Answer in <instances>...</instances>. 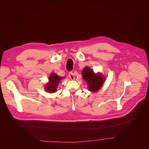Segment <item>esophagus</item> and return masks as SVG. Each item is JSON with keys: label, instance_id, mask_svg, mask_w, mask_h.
Instances as JSON below:
<instances>
[{"label": "esophagus", "instance_id": "esophagus-1", "mask_svg": "<svg viewBox=\"0 0 149 149\" xmlns=\"http://www.w3.org/2000/svg\"><path fill=\"white\" fill-rule=\"evenodd\" d=\"M69 77L72 79V80H74L75 79V77L74 75V74L72 72H70L69 74Z\"/></svg>", "mask_w": 149, "mask_h": 149}]
</instances>
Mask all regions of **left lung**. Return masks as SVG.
<instances>
[{
  "instance_id": "8db88e82",
  "label": "left lung",
  "mask_w": 149,
  "mask_h": 149,
  "mask_svg": "<svg viewBox=\"0 0 149 149\" xmlns=\"http://www.w3.org/2000/svg\"><path fill=\"white\" fill-rule=\"evenodd\" d=\"M84 80L88 85V90L93 93L97 92L102 87L105 78L100 72L95 73L93 70L86 67L81 72Z\"/></svg>"
}]
</instances>
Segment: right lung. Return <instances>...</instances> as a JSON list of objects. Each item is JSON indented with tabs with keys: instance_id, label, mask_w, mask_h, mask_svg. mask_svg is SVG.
Listing matches in <instances>:
<instances>
[{
	"instance_id": "1",
	"label": "right lung",
	"mask_w": 149,
	"mask_h": 149,
	"mask_svg": "<svg viewBox=\"0 0 149 149\" xmlns=\"http://www.w3.org/2000/svg\"><path fill=\"white\" fill-rule=\"evenodd\" d=\"M64 78L58 76L54 72L51 73L48 78V82L45 84L44 87L45 91L49 93H55L57 91V88L60 81Z\"/></svg>"
}]
</instances>
